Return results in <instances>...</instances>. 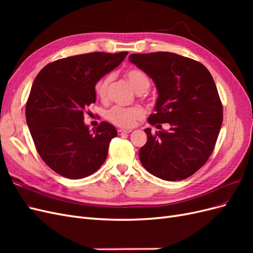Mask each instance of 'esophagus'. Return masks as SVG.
I'll list each match as a JSON object with an SVG mask.
<instances>
[{"label": "esophagus", "mask_w": 253, "mask_h": 253, "mask_svg": "<svg viewBox=\"0 0 253 253\" xmlns=\"http://www.w3.org/2000/svg\"><path fill=\"white\" fill-rule=\"evenodd\" d=\"M132 132V129H124V128H120V129H118V134L119 135H122V134H128V133H131Z\"/></svg>", "instance_id": "obj_1"}]
</instances>
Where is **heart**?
I'll return each instance as SVG.
<instances>
[{
  "mask_svg": "<svg viewBox=\"0 0 253 253\" xmlns=\"http://www.w3.org/2000/svg\"><path fill=\"white\" fill-rule=\"evenodd\" d=\"M126 78L128 83L137 93H143L150 86V79L143 72L136 70H128L126 73ZM112 81V75H106L95 84V94L96 96L104 100L108 96L110 84ZM144 111L141 106H132V108H122V106H114L106 113V119L113 125L121 127H131L135 125V122L142 118Z\"/></svg>",
  "mask_w": 253,
  "mask_h": 253,
  "instance_id": "b5f03b06",
  "label": "heart"
}]
</instances>
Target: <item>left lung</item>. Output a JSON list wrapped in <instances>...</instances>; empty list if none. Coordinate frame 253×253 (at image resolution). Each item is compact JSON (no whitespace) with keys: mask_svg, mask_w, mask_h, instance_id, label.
Returning a JSON list of instances; mask_svg holds the SVG:
<instances>
[{"mask_svg":"<svg viewBox=\"0 0 253 253\" xmlns=\"http://www.w3.org/2000/svg\"><path fill=\"white\" fill-rule=\"evenodd\" d=\"M128 60L154 81L158 98L152 126L169 131L151 133L139 151L144 169L164 180L190 177L213 152L223 122V105L211 74L197 61L177 53H132Z\"/></svg>","mask_w":253,"mask_h":253,"instance_id":"obj_1","label":"left lung"}]
</instances>
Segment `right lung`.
I'll use <instances>...</instances> for the list:
<instances>
[{
	"label": "right lung",
	"instance_id": "right-lung-1",
	"mask_svg": "<svg viewBox=\"0 0 253 253\" xmlns=\"http://www.w3.org/2000/svg\"><path fill=\"white\" fill-rule=\"evenodd\" d=\"M127 53L95 51L67 57L38 74L26 103V121L38 153L56 173L80 179L105 162L116 128L102 121L90 133L84 125V112L96 102V82Z\"/></svg>",
	"mask_w": 253,
	"mask_h": 253
}]
</instances>
